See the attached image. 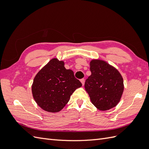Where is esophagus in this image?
Segmentation results:
<instances>
[{"label": "esophagus", "instance_id": "1", "mask_svg": "<svg viewBox=\"0 0 149 149\" xmlns=\"http://www.w3.org/2000/svg\"><path fill=\"white\" fill-rule=\"evenodd\" d=\"M80 81H81V82L82 84H83V85H84V82H85V80H84V78H83V79H81Z\"/></svg>", "mask_w": 149, "mask_h": 149}]
</instances>
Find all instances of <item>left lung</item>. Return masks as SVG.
<instances>
[{
  "label": "left lung",
  "instance_id": "obj_1",
  "mask_svg": "<svg viewBox=\"0 0 149 149\" xmlns=\"http://www.w3.org/2000/svg\"><path fill=\"white\" fill-rule=\"evenodd\" d=\"M90 71L91 74L86 80L84 88L92 103L101 111L115 107L124 91L123 79L119 72L100 60L91 61Z\"/></svg>",
  "mask_w": 149,
  "mask_h": 149
}]
</instances>
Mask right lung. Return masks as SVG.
I'll return each instance as SVG.
<instances>
[{"label": "right lung", "mask_w": 149, "mask_h": 149, "mask_svg": "<svg viewBox=\"0 0 149 149\" xmlns=\"http://www.w3.org/2000/svg\"><path fill=\"white\" fill-rule=\"evenodd\" d=\"M82 86L73 71L66 70L64 62L56 58L49 61L36 75L31 86L33 96L43 110L58 112L69 101L75 90Z\"/></svg>", "instance_id": "add662e5"}]
</instances>
